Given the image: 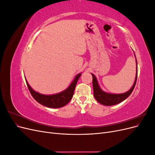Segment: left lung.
<instances>
[{
  "mask_svg": "<svg viewBox=\"0 0 155 155\" xmlns=\"http://www.w3.org/2000/svg\"><path fill=\"white\" fill-rule=\"evenodd\" d=\"M135 55V54H134ZM136 57V56H135ZM137 64V60L136 58ZM138 68V67H137ZM92 85H93V91H94V96L96 98L97 101H98L100 104L106 105V106H111L114 105L116 104H118L121 101L125 100L126 98H127L130 94L133 91V89L134 88L136 83L137 80V76H138V69L137 71V74H136V78L134 83V85H133L129 91H127L124 94H109L103 91L100 88L99 85H98L97 79L94 74H92Z\"/></svg>",
  "mask_w": 155,
  "mask_h": 155,
  "instance_id": "8db88e82",
  "label": "left lung"
}]
</instances>
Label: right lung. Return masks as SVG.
<instances>
[{"instance_id": "1", "label": "right lung", "mask_w": 155, "mask_h": 155, "mask_svg": "<svg viewBox=\"0 0 155 155\" xmlns=\"http://www.w3.org/2000/svg\"><path fill=\"white\" fill-rule=\"evenodd\" d=\"M81 75V74L77 75L72 83L70 84V85L66 90L54 95H43L37 92L30 87L27 81H26V82L31 96L37 102L45 107L55 109V108H60L66 105L71 100L74 95L77 82L79 78H80Z\"/></svg>"}]
</instances>
